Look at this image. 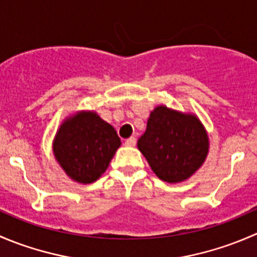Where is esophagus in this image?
Returning <instances> with one entry per match:
<instances>
[{"mask_svg":"<svg viewBox=\"0 0 257 257\" xmlns=\"http://www.w3.org/2000/svg\"><path fill=\"white\" fill-rule=\"evenodd\" d=\"M136 143H137V139L134 138V137H131V138H128L125 141L126 147H134V145H136Z\"/></svg>","mask_w":257,"mask_h":257,"instance_id":"esophagus-1","label":"esophagus"}]
</instances>
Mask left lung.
I'll return each instance as SVG.
<instances>
[{"instance_id":"1","label":"left lung","mask_w":257,"mask_h":257,"mask_svg":"<svg viewBox=\"0 0 257 257\" xmlns=\"http://www.w3.org/2000/svg\"><path fill=\"white\" fill-rule=\"evenodd\" d=\"M138 149L160 180L181 183L205 162L209 136L195 114L158 105L150 112Z\"/></svg>"}]
</instances>
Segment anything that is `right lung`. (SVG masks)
I'll list each match as a JSON object with an SVG mask.
<instances>
[{
	"label": "right lung",
	"instance_id": "right-lung-1",
	"mask_svg": "<svg viewBox=\"0 0 257 257\" xmlns=\"http://www.w3.org/2000/svg\"><path fill=\"white\" fill-rule=\"evenodd\" d=\"M120 144L115 129L94 110H79L62 121L52 150L68 178L90 184L107 170Z\"/></svg>",
	"mask_w": 257,
	"mask_h": 257
}]
</instances>
